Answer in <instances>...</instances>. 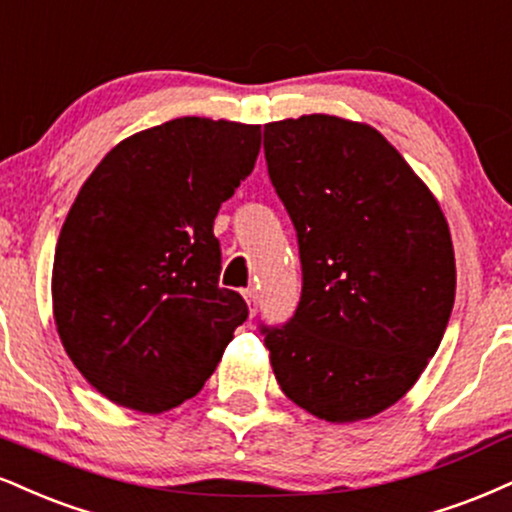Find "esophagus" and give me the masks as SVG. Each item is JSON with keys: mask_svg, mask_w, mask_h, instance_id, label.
<instances>
[{"mask_svg": "<svg viewBox=\"0 0 512 512\" xmlns=\"http://www.w3.org/2000/svg\"><path fill=\"white\" fill-rule=\"evenodd\" d=\"M243 295H245V303H248L250 315H255V312H257V293L250 288V291H245Z\"/></svg>", "mask_w": 512, "mask_h": 512, "instance_id": "esophagus-1", "label": "esophagus"}]
</instances>
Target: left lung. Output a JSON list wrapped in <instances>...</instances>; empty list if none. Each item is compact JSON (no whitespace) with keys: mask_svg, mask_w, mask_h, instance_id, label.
Instances as JSON below:
<instances>
[{"mask_svg":"<svg viewBox=\"0 0 512 512\" xmlns=\"http://www.w3.org/2000/svg\"><path fill=\"white\" fill-rule=\"evenodd\" d=\"M264 155L303 262L293 319L262 329L274 377L319 420H369L398 403L439 350L455 303L448 221L369 123L272 121Z\"/></svg>","mask_w":512,"mask_h":512,"instance_id":"left-lung-1","label":"left lung"}]
</instances>
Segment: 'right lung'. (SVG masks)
<instances>
[{
  "label": "right lung",
  "mask_w": 512,
  "mask_h": 512,
  "mask_svg": "<svg viewBox=\"0 0 512 512\" xmlns=\"http://www.w3.org/2000/svg\"><path fill=\"white\" fill-rule=\"evenodd\" d=\"M260 145V126L183 116L128 135L80 186L54 252V324L121 408L159 415L193 398L248 317L219 288L214 217Z\"/></svg>",
  "instance_id": "add662e5"
}]
</instances>
